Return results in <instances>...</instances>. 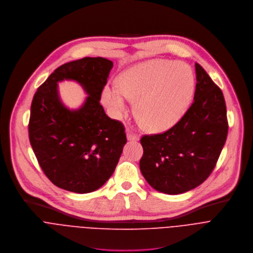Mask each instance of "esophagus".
I'll use <instances>...</instances> for the list:
<instances>
[{"label": "esophagus", "mask_w": 253, "mask_h": 253, "mask_svg": "<svg viewBox=\"0 0 253 253\" xmlns=\"http://www.w3.org/2000/svg\"><path fill=\"white\" fill-rule=\"evenodd\" d=\"M126 138H127V140H130V141H136V140L139 139V135L128 132V133L126 134Z\"/></svg>", "instance_id": "obj_1"}]
</instances>
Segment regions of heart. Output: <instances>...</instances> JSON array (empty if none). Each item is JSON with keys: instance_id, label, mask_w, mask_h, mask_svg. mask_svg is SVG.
Here are the masks:
<instances>
[{"instance_id": "obj_1", "label": "heart", "mask_w": 253, "mask_h": 253, "mask_svg": "<svg viewBox=\"0 0 253 253\" xmlns=\"http://www.w3.org/2000/svg\"><path fill=\"white\" fill-rule=\"evenodd\" d=\"M194 92V77L182 63L153 61L124 71L118 84L107 85L102 93L104 105L115 119L127 110L128 100L140 121L153 131L174 126L187 111Z\"/></svg>"}]
</instances>
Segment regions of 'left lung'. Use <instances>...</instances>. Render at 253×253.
<instances>
[{
    "instance_id": "obj_1",
    "label": "left lung",
    "mask_w": 253,
    "mask_h": 253,
    "mask_svg": "<svg viewBox=\"0 0 253 253\" xmlns=\"http://www.w3.org/2000/svg\"><path fill=\"white\" fill-rule=\"evenodd\" d=\"M193 103L169 130L143 135L140 171L158 191L179 194L203 183L213 170L225 143L228 124L221 89L195 64Z\"/></svg>"
}]
</instances>
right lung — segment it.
<instances>
[{
  "instance_id": "obj_1",
  "label": "right lung",
  "mask_w": 253,
  "mask_h": 253,
  "mask_svg": "<svg viewBox=\"0 0 253 253\" xmlns=\"http://www.w3.org/2000/svg\"><path fill=\"white\" fill-rule=\"evenodd\" d=\"M113 62L84 58L62 65L36 91L29 138L40 167L55 185L76 193L103 186L114 173L126 143L124 125L99 104ZM75 80L88 96L77 110L60 100L57 83Z\"/></svg>"
}]
</instances>
